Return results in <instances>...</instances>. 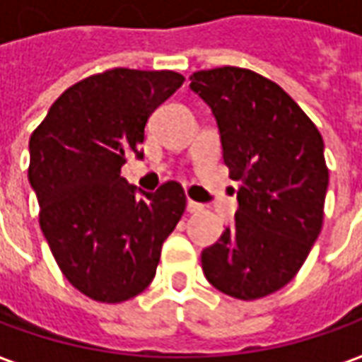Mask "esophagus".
Returning a JSON list of instances; mask_svg holds the SVG:
<instances>
[{"label": "esophagus", "instance_id": "esophagus-1", "mask_svg": "<svg viewBox=\"0 0 362 362\" xmlns=\"http://www.w3.org/2000/svg\"><path fill=\"white\" fill-rule=\"evenodd\" d=\"M186 208H188V212H200L202 210V204H198V202H194V200H188V204H186Z\"/></svg>", "mask_w": 362, "mask_h": 362}]
</instances>
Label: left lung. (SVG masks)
<instances>
[{
  "mask_svg": "<svg viewBox=\"0 0 362 362\" xmlns=\"http://www.w3.org/2000/svg\"><path fill=\"white\" fill-rule=\"evenodd\" d=\"M190 80L238 182L234 226L202 250V270L220 293L256 300L293 281L317 243L329 186L325 142L293 98L252 69H202Z\"/></svg>",
  "mask_w": 362,
  "mask_h": 362,
  "instance_id": "left-lung-1",
  "label": "left lung"
}]
</instances>
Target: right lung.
<instances>
[{"instance_id": "obj_1", "label": "right lung", "mask_w": 362, "mask_h": 362, "mask_svg": "<svg viewBox=\"0 0 362 362\" xmlns=\"http://www.w3.org/2000/svg\"><path fill=\"white\" fill-rule=\"evenodd\" d=\"M182 83L170 69H106L68 88L30 138L42 232L69 284L92 300L144 293L184 214L178 182L138 196L119 176L130 152L142 158L150 114Z\"/></svg>"}]
</instances>
